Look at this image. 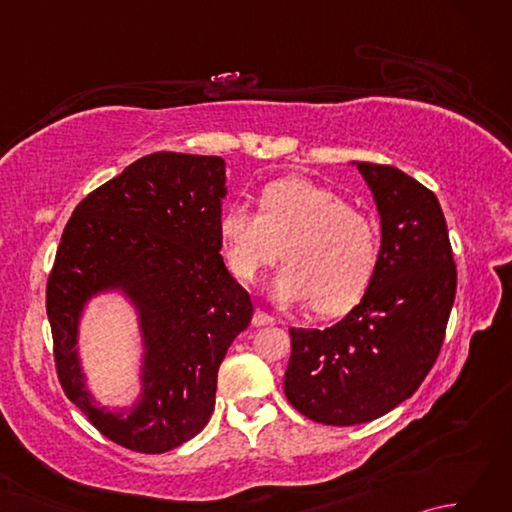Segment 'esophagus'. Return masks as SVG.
I'll return each mask as SVG.
<instances>
[{"mask_svg":"<svg viewBox=\"0 0 512 512\" xmlns=\"http://www.w3.org/2000/svg\"><path fill=\"white\" fill-rule=\"evenodd\" d=\"M275 323V317L273 314H268V312H264V310H255V314H253V325H273Z\"/></svg>","mask_w":512,"mask_h":512,"instance_id":"obj_1","label":"esophagus"}]
</instances>
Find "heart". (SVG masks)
<instances>
[{
    "mask_svg": "<svg viewBox=\"0 0 512 512\" xmlns=\"http://www.w3.org/2000/svg\"><path fill=\"white\" fill-rule=\"evenodd\" d=\"M220 233L226 264L244 284L281 255L286 266L270 286L281 306L345 312L365 295L378 266L376 224L339 193L301 178L266 184L259 213L228 206Z\"/></svg>",
    "mask_w": 512,
    "mask_h": 512,
    "instance_id": "obj_1",
    "label": "heart"
}]
</instances>
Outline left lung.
Here are the masks:
<instances>
[{"label": "left lung", "mask_w": 512, "mask_h": 512, "mask_svg": "<svg viewBox=\"0 0 512 512\" xmlns=\"http://www.w3.org/2000/svg\"><path fill=\"white\" fill-rule=\"evenodd\" d=\"M356 167L380 215L374 279L332 328H290L284 376L290 405L332 427L376 420L413 396L440 354L458 286L436 193L396 167Z\"/></svg>", "instance_id": "left-lung-1"}]
</instances>
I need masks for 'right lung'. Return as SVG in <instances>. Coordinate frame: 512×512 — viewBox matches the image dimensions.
Returning a JSON list of instances; mask_svg holds the SVG:
<instances>
[{
    "label": "right lung",
    "mask_w": 512,
    "mask_h": 512,
    "mask_svg": "<svg viewBox=\"0 0 512 512\" xmlns=\"http://www.w3.org/2000/svg\"><path fill=\"white\" fill-rule=\"evenodd\" d=\"M224 160L156 151L94 189L63 228L46 288L59 383L105 438L165 453L204 429L217 369L253 319L248 292L224 266ZM118 289L144 334L141 398L107 412L84 389L75 336L84 303Z\"/></svg>",
    "instance_id": "obj_1"
}]
</instances>
